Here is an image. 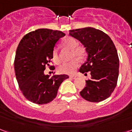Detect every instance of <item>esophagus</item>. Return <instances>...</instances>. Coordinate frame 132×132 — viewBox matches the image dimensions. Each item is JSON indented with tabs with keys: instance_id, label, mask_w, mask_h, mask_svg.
<instances>
[{
	"instance_id": "obj_1",
	"label": "esophagus",
	"mask_w": 132,
	"mask_h": 132,
	"mask_svg": "<svg viewBox=\"0 0 132 132\" xmlns=\"http://www.w3.org/2000/svg\"><path fill=\"white\" fill-rule=\"evenodd\" d=\"M70 78L72 79H75L76 78H77V77H76V76H70Z\"/></svg>"
}]
</instances>
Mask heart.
Segmentation results:
<instances>
[{
    "instance_id": "b5f03b06",
    "label": "heart",
    "mask_w": 132,
    "mask_h": 132,
    "mask_svg": "<svg viewBox=\"0 0 132 132\" xmlns=\"http://www.w3.org/2000/svg\"><path fill=\"white\" fill-rule=\"evenodd\" d=\"M62 45L68 49L72 50V58H83L86 55V50L84 47L78 46V42L75 39L71 37H67L62 41ZM52 59L55 63L60 62V58L58 54V49L55 48L52 51ZM79 62L77 59H74L70 62H63L58 67V72L60 74H73L79 67Z\"/></svg>"
}]
</instances>
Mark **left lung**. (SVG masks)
Wrapping results in <instances>:
<instances>
[{
    "instance_id": "8db88e82",
    "label": "left lung",
    "mask_w": 132,
    "mask_h": 132,
    "mask_svg": "<svg viewBox=\"0 0 132 132\" xmlns=\"http://www.w3.org/2000/svg\"><path fill=\"white\" fill-rule=\"evenodd\" d=\"M70 35L81 42L88 53L79 72H90L91 78L86 81V86L80 95L91 102L107 99L114 90L118 78L119 58L114 44L107 34L94 28L71 30Z\"/></svg>"
}]
</instances>
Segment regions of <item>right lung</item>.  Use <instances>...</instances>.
<instances>
[{
  "mask_svg": "<svg viewBox=\"0 0 132 132\" xmlns=\"http://www.w3.org/2000/svg\"><path fill=\"white\" fill-rule=\"evenodd\" d=\"M65 35L59 30L40 28L26 35L18 45L14 64L16 78L25 97L35 104L53 101L60 84L69 78L67 74L50 77L44 72L46 65L50 66L55 44Z\"/></svg>",
  "mask_w": 132,
  "mask_h": 132,
  "instance_id": "obj_1",
  "label": "right lung"
}]
</instances>
